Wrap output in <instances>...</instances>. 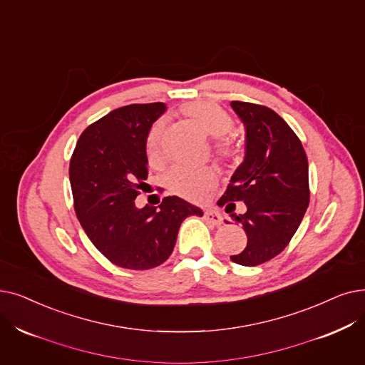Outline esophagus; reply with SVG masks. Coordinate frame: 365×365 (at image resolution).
Instances as JSON below:
<instances>
[{"label":"esophagus","instance_id":"obj_1","mask_svg":"<svg viewBox=\"0 0 365 365\" xmlns=\"http://www.w3.org/2000/svg\"><path fill=\"white\" fill-rule=\"evenodd\" d=\"M204 219L210 222L213 225H220L222 224V216L216 210H205L204 212Z\"/></svg>","mask_w":365,"mask_h":365}]
</instances>
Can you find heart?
Segmentation results:
<instances>
[{
	"mask_svg": "<svg viewBox=\"0 0 365 365\" xmlns=\"http://www.w3.org/2000/svg\"><path fill=\"white\" fill-rule=\"evenodd\" d=\"M180 115L198 125L200 128L213 137L212 150L220 163H231L239 155V145L234 137L228 135L234 128V120L224 107L207 100L185 103ZM165 125L163 120L155 122L146 137V153L149 163L156 165L163 160ZM167 185L171 192L189 201H201L216 185V174L209 167L187 168L176 167L167 176Z\"/></svg>",
	"mask_w": 365,
	"mask_h": 365,
	"instance_id": "heart-1",
	"label": "heart"
}]
</instances>
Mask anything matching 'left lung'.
<instances>
[{
    "label": "left lung",
    "instance_id": "1",
    "mask_svg": "<svg viewBox=\"0 0 365 365\" xmlns=\"http://www.w3.org/2000/svg\"><path fill=\"white\" fill-rule=\"evenodd\" d=\"M246 126V156L217 201L227 212L245 201L247 212L232 215L247 235L235 264L255 267L273 259L298 230L310 201L309 163L303 145L274 110L231 101Z\"/></svg>",
    "mask_w": 365,
    "mask_h": 365
}]
</instances>
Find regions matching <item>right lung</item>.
<instances>
[{
  "label": "right lung",
  "instance_id": "obj_1",
  "mask_svg": "<svg viewBox=\"0 0 365 365\" xmlns=\"http://www.w3.org/2000/svg\"><path fill=\"white\" fill-rule=\"evenodd\" d=\"M164 103L119 107L81 134L70 160L76 216L103 255L128 270H149L171 255L182 222L202 212L179 197L137 209L148 179L146 137ZM160 192H163V189Z\"/></svg>",
  "mask_w": 365,
  "mask_h": 365
}]
</instances>
